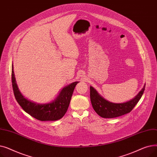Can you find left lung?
I'll return each mask as SVG.
<instances>
[{
	"label": "left lung",
	"mask_w": 157,
	"mask_h": 157,
	"mask_svg": "<svg viewBox=\"0 0 157 157\" xmlns=\"http://www.w3.org/2000/svg\"><path fill=\"white\" fill-rule=\"evenodd\" d=\"M90 89V101L95 111L100 117L105 118H113L118 117L130 113L141 98L144 93L145 85L142 90L132 99L123 103H114L107 101L98 93L92 86Z\"/></svg>",
	"instance_id": "left-lung-1"
}]
</instances>
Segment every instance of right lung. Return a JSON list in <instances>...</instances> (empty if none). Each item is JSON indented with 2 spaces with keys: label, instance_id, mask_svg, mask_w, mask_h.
Returning a JSON list of instances; mask_svg holds the SVG:
<instances>
[{
  "label": "right lung",
  "instance_id": "1",
  "mask_svg": "<svg viewBox=\"0 0 157 157\" xmlns=\"http://www.w3.org/2000/svg\"><path fill=\"white\" fill-rule=\"evenodd\" d=\"M78 83L79 81L73 82L63 87L50 102L36 103L25 97L20 91L12 65V85L16 100L25 111L40 121H56L61 119L67 112L74 88Z\"/></svg>",
  "mask_w": 157,
  "mask_h": 157
}]
</instances>
